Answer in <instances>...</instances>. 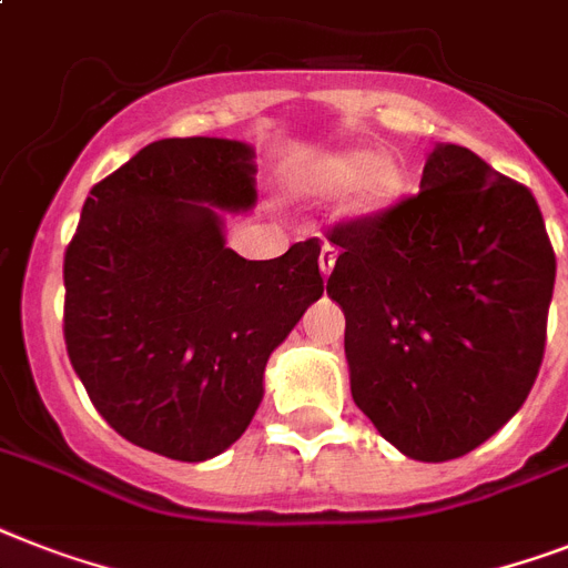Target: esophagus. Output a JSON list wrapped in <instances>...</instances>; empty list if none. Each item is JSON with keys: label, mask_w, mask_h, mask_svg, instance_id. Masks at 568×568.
<instances>
[{"label": "esophagus", "mask_w": 568, "mask_h": 568, "mask_svg": "<svg viewBox=\"0 0 568 568\" xmlns=\"http://www.w3.org/2000/svg\"><path fill=\"white\" fill-rule=\"evenodd\" d=\"M335 260H338V251H335L332 244H324V247H321V274L329 276L332 268H335Z\"/></svg>", "instance_id": "1"}]
</instances>
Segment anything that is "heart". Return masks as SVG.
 I'll return each mask as SVG.
<instances>
[{"label": "heart", "instance_id": "1", "mask_svg": "<svg viewBox=\"0 0 568 568\" xmlns=\"http://www.w3.org/2000/svg\"><path fill=\"white\" fill-rule=\"evenodd\" d=\"M308 183L321 192L338 195L347 189L356 190V212L373 215V212L388 210L399 192H403V174L390 163H379V156L371 151H347V154H332L317 160L308 169Z\"/></svg>", "mask_w": 568, "mask_h": 568}]
</instances>
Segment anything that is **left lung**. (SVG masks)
<instances>
[{
  "label": "left lung",
  "mask_w": 568,
  "mask_h": 568,
  "mask_svg": "<svg viewBox=\"0 0 568 568\" xmlns=\"http://www.w3.org/2000/svg\"><path fill=\"white\" fill-rule=\"evenodd\" d=\"M329 242L349 390L379 435L428 464L496 435L531 394L555 292L531 192L440 142L417 195L332 227Z\"/></svg>",
  "instance_id": "left-lung-1"
}]
</instances>
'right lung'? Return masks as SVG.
I'll return each mask as SVG.
<instances>
[{"instance_id": "right-lung-1", "label": "right lung", "mask_w": 568, "mask_h": 568, "mask_svg": "<svg viewBox=\"0 0 568 568\" xmlns=\"http://www.w3.org/2000/svg\"><path fill=\"white\" fill-rule=\"evenodd\" d=\"M247 142H151L90 189L63 256V338L101 417L142 449L206 460L262 403L265 364L324 294L317 239L265 262L224 239L256 204Z\"/></svg>"}]
</instances>
